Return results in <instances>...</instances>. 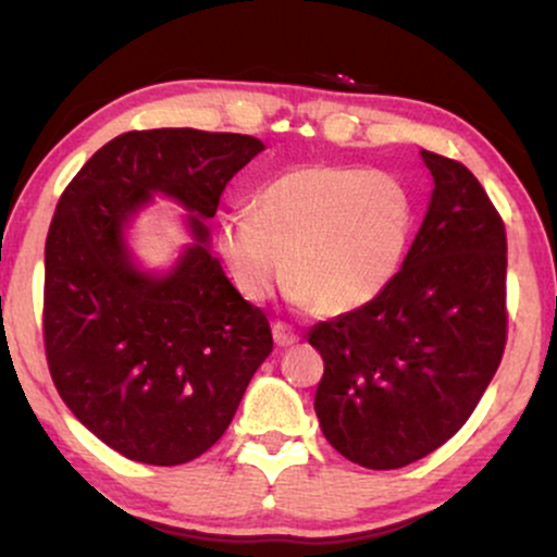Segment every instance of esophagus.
Returning a JSON list of instances; mask_svg holds the SVG:
<instances>
[{"mask_svg":"<svg viewBox=\"0 0 557 557\" xmlns=\"http://www.w3.org/2000/svg\"><path fill=\"white\" fill-rule=\"evenodd\" d=\"M272 337H274V343L280 345V348H290V345H296L300 341L298 332H293L283 322H274L272 324Z\"/></svg>","mask_w":557,"mask_h":557,"instance_id":"obj_1","label":"esophagus"}]
</instances>
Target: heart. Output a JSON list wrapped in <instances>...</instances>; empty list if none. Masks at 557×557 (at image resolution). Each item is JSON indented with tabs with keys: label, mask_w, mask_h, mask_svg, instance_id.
Wrapping results in <instances>:
<instances>
[{
	"label": "heart",
	"mask_w": 557,
	"mask_h": 557,
	"mask_svg": "<svg viewBox=\"0 0 557 557\" xmlns=\"http://www.w3.org/2000/svg\"><path fill=\"white\" fill-rule=\"evenodd\" d=\"M417 230V198L398 175L356 164L285 170L253 196V214H227L216 251L243 298L274 287L317 314L343 317L395 283Z\"/></svg>",
	"instance_id": "b5f03b06"
}]
</instances>
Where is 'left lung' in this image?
Wrapping results in <instances>:
<instances>
[{
    "label": "left lung",
    "instance_id": "obj_1",
    "mask_svg": "<svg viewBox=\"0 0 557 557\" xmlns=\"http://www.w3.org/2000/svg\"><path fill=\"white\" fill-rule=\"evenodd\" d=\"M432 196L395 283L319 322L314 411L327 443L367 469L430 456L461 426L505 348V227L461 162L421 149Z\"/></svg>",
    "mask_w": 557,
    "mask_h": 557
}]
</instances>
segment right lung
I'll use <instances>...</instances> for the list:
<instances>
[{"mask_svg": "<svg viewBox=\"0 0 557 557\" xmlns=\"http://www.w3.org/2000/svg\"><path fill=\"white\" fill-rule=\"evenodd\" d=\"M264 151L240 133L131 131L83 164L44 251V345L73 417L131 461L188 463L238 411L272 354L264 311L209 251L235 172ZM154 197L184 209L191 243L168 271L137 261L124 233Z\"/></svg>", "mask_w": 557, "mask_h": 557, "instance_id": "add662e5", "label": "right lung"}]
</instances>
